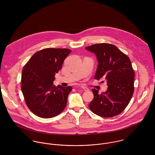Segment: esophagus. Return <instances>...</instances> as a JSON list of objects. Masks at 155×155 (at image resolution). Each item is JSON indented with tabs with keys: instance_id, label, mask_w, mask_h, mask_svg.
Listing matches in <instances>:
<instances>
[{
	"instance_id": "1",
	"label": "esophagus",
	"mask_w": 155,
	"mask_h": 155,
	"mask_svg": "<svg viewBox=\"0 0 155 155\" xmlns=\"http://www.w3.org/2000/svg\"><path fill=\"white\" fill-rule=\"evenodd\" d=\"M81 87L84 91H89V89L87 88V87H85V86H81Z\"/></svg>"
}]
</instances>
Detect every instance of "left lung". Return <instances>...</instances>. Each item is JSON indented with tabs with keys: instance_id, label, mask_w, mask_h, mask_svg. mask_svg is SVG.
Returning a JSON list of instances; mask_svg holds the SVG:
<instances>
[{
	"instance_id": "obj_1",
	"label": "left lung",
	"mask_w": 155,
	"mask_h": 155,
	"mask_svg": "<svg viewBox=\"0 0 155 155\" xmlns=\"http://www.w3.org/2000/svg\"><path fill=\"white\" fill-rule=\"evenodd\" d=\"M86 49L94 52L98 61L94 78L106 79L108 86L101 94L95 89H92L94 97L89 104V109L101 117L117 116L127 106L134 92L135 72L131 61L112 44H95Z\"/></svg>"
}]
</instances>
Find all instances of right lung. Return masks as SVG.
I'll list each match as a JSON object with an SVG mask.
<instances>
[{
	"instance_id": "obj_1",
	"label": "right lung",
	"mask_w": 155,
	"mask_h": 155,
	"mask_svg": "<svg viewBox=\"0 0 155 155\" xmlns=\"http://www.w3.org/2000/svg\"><path fill=\"white\" fill-rule=\"evenodd\" d=\"M71 50L45 48L35 52L24 66L21 89L29 109L43 118L57 116L65 109L71 86L56 87L55 75Z\"/></svg>"
}]
</instances>
